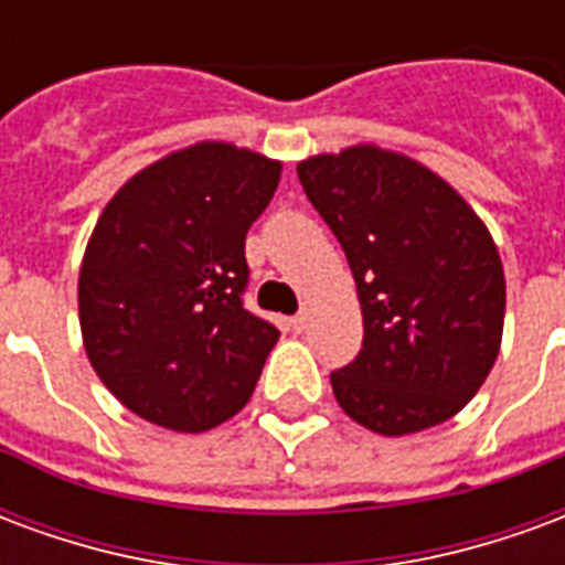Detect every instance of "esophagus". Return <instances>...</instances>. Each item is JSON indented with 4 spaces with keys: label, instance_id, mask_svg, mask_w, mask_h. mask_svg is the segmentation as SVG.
Returning a JSON list of instances; mask_svg holds the SVG:
<instances>
[{
    "label": "esophagus",
    "instance_id": "esophagus-1",
    "mask_svg": "<svg viewBox=\"0 0 565 565\" xmlns=\"http://www.w3.org/2000/svg\"><path fill=\"white\" fill-rule=\"evenodd\" d=\"M290 327H294V332H302L308 327V308H302L299 315H294L290 318Z\"/></svg>",
    "mask_w": 565,
    "mask_h": 565
}]
</instances>
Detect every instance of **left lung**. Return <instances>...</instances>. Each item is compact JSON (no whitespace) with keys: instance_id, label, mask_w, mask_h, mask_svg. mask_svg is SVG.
I'll use <instances>...</instances> for the list:
<instances>
[{"instance_id":"obj_1","label":"left lung","mask_w":565,"mask_h":565,"mask_svg":"<svg viewBox=\"0 0 565 565\" xmlns=\"http://www.w3.org/2000/svg\"><path fill=\"white\" fill-rule=\"evenodd\" d=\"M339 238L363 308V348L330 375L356 424L405 436L460 412L493 369L505 275L475 211L420 162L348 148L296 166Z\"/></svg>"}]
</instances>
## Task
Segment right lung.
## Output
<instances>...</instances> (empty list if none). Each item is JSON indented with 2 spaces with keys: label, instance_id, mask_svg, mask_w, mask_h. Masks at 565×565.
<instances>
[{
  "label": "right lung",
  "instance_id": "right-lung-1",
  "mask_svg": "<svg viewBox=\"0 0 565 565\" xmlns=\"http://www.w3.org/2000/svg\"><path fill=\"white\" fill-rule=\"evenodd\" d=\"M281 162L202 141L117 190L78 278L84 348L129 412L205 433L242 412L278 327L245 308V235Z\"/></svg>",
  "mask_w": 565,
  "mask_h": 565
}]
</instances>
